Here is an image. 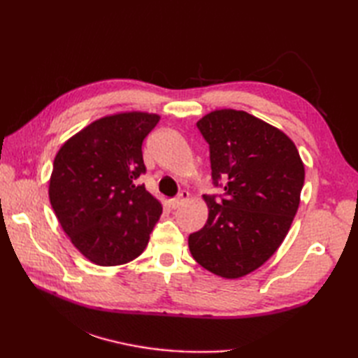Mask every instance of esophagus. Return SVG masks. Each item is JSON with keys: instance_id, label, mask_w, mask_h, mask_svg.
<instances>
[{"instance_id": "34e87169", "label": "esophagus", "mask_w": 358, "mask_h": 358, "mask_svg": "<svg viewBox=\"0 0 358 358\" xmlns=\"http://www.w3.org/2000/svg\"><path fill=\"white\" fill-rule=\"evenodd\" d=\"M187 200H189V192L183 191L178 196H175V199L169 200V206H171L172 209H177V208L181 206V204H185Z\"/></svg>"}]
</instances>
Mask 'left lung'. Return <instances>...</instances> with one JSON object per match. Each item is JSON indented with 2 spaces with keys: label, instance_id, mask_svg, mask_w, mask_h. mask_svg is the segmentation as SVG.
<instances>
[{
  "label": "left lung",
  "instance_id": "1",
  "mask_svg": "<svg viewBox=\"0 0 358 358\" xmlns=\"http://www.w3.org/2000/svg\"><path fill=\"white\" fill-rule=\"evenodd\" d=\"M209 143L214 185L224 199L203 196L208 222L189 235V250L204 269L240 278L277 252L300 204L305 164L294 141L245 110L218 109L196 121Z\"/></svg>",
  "mask_w": 358,
  "mask_h": 358
}]
</instances>
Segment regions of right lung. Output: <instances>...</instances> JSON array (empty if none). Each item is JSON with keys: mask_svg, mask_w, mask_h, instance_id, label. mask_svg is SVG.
Returning <instances> with one entry per match:
<instances>
[{"mask_svg": "<svg viewBox=\"0 0 358 358\" xmlns=\"http://www.w3.org/2000/svg\"><path fill=\"white\" fill-rule=\"evenodd\" d=\"M159 115L118 112L72 135L53 159L49 200L81 255L98 266L135 260L149 243L163 206L144 185L143 140Z\"/></svg>", "mask_w": 358, "mask_h": 358, "instance_id": "add662e5", "label": "right lung"}]
</instances>
